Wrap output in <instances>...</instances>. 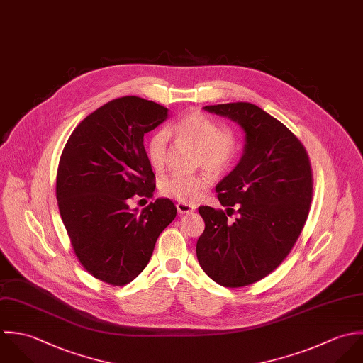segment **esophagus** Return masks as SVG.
Returning a JSON list of instances; mask_svg holds the SVG:
<instances>
[{
    "instance_id": "1",
    "label": "esophagus",
    "mask_w": 363,
    "mask_h": 363,
    "mask_svg": "<svg viewBox=\"0 0 363 363\" xmlns=\"http://www.w3.org/2000/svg\"><path fill=\"white\" fill-rule=\"evenodd\" d=\"M195 209H196L195 205H189V203H184V202L177 203V211L179 213H192Z\"/></svg>"
}]
</instances>
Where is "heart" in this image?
Wrapping results in <instances>:
<instances>
[{
    "instance_id": "b5f03b06",
    "label": "heart",
    "mask_w": 363,
    "mask_h": 363,
    "mask_svg": "<svg viewBox=\"0 0 363 363\" xmlns=\"http://www.w3.org/2000/svg\"><path fill=\"white\" fill-rule=\"evenodd\" d=\"M165 133L178 145L195 147L196 165L205 167L213 174L228 169L238 152L235 133L228 128H221L218 121L199 111L181 116L169 125ZM167 136L157 133L147 145V158L155 171H161L167 162ZM209 184L211 178L206 172L172 174L161 181L160 191L164 196L191 203L201 198Z\"/></svg>"
}]
</instances>
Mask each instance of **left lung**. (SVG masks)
<instances>
[{
	"label": "left lung",
	"mask_w": 363,
	"mask_h": 363,
	"mask_svg": "<svg viewBox=\"0 0 363 363\" xmlns=\"http://www.w3.org/2000/svg\"><path fill=\"white\" fill-rule=\"evenodd\" d=\"M245 132L241 161L218 185L223 209L199 206L205 230L196 257L225 288H242L274 272L289 255L308 216L313 172L308 154L289 129L250 102L205 106ZM237 211L234 222L228 217Z\"/></svg>",
	"instance_id": "left-lung-1"
}]
</instances>
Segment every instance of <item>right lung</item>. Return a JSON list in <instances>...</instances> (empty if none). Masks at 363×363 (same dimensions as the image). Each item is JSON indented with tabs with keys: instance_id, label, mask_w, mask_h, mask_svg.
<instances>
[{
	"instance_id": "add662e5",
	"label": "right lung",
	"mask_w": 363,
	"mask_h": 363,
	"mask_svg": "<svg viewBox=\"0 0 363 363\" xmlns=\"http://www.w3.org/2000/svg\"><path fill=\"white\" fill-rule=\"evenodd\" d=\"M168 109L140 96H122L98 108L63 148L56 198L74 254L94 278L125 286L147 267L161 231L177 216L161 198L142 212L135 196L152 198L155 177L145 135L167 119Z\"/></svg>"
}]
</instances>
